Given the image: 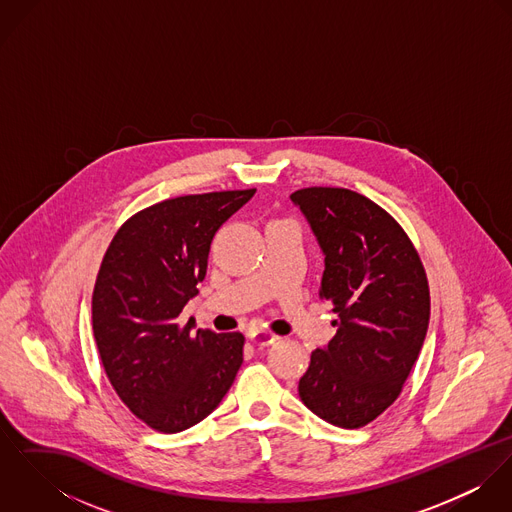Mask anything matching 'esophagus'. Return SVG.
<instances>
[{
    "label": "esophagus",
    "instance_id": "esophagus-1",
    "mask_svg": "<svg viewBox=\"0 0 512 512\" xmlns=\"http://www.w3.org/2000/svg\"><path fill=\"white\" fill-rule=\"evenodd\" d=\"M248 339L256 345V347H270V345H274L276 341H278V335H274V333H270V331H252L250 335H248Z\"/></svg>",
    "mask_w": 512,
    "mask_h": 512
}]
</instances>
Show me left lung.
<instances>
[{"label": "left lung", "instance_id": "8db88e82", "mask_svg": "<svg viewBox=\"0 0 512 512\" xmlns=\"http://www.w3.org/2000/svg\"><path fill=\"white\" fill-rule=\"evenodd\" d=\"M290 199L325 256L319 295L337 313L299 398L321 420L357 430L398 398L418 361L430 323L426 272L398 222L363 195L309 187Z\"/></svg>", "mask_w": 512, "mask_h": 512}]
</instances>
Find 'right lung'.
<instances>
[{
  "mask_svg": "<svg viewBox=\"0 0 512 512\" xmlns=\"http://www.w3.org/2000/svg\"><path fill=\"white\" fill-rule=\"evenodd\" d=\"M256 189L187 195L128 220L92 293V329L120 400L149 428L177 434L205 420L242 365L244 337L181 325L205 280L211 242Z\"/></svg>",
  "mask_w": 512,
  "mask_h": 512,
  "instance_id": "right-lung-1",
  "label": "right lung"
}]
</instances>
